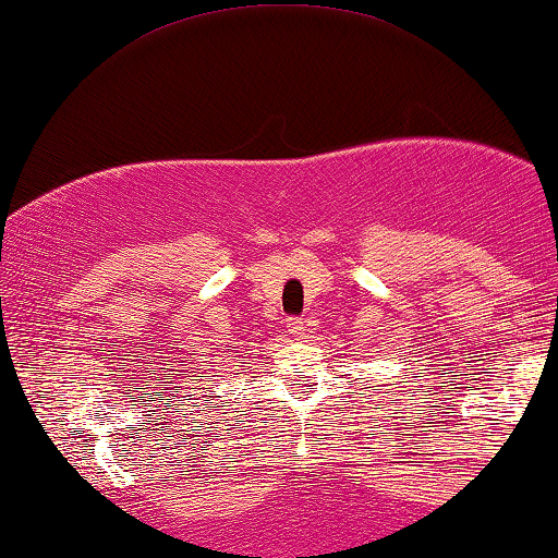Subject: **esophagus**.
<instances>
[{"label": "esophagus", "instance_id": "obj_1", "mask_svg": "<svg viewBox=\"0 0 558 558\" xmlns=\"http://www.w3.org/2000/svg\"><path fill=\"white\" fill-rule=\"evenodd\" d=\"M287 332L292 335V337H296V339H302L306 335V322L299 319V317L287 319Z\"/></svg>", "mask_w": 558, "mask_h": 558}]
</instances>
